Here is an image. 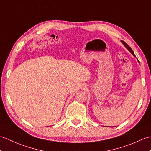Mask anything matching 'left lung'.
<instances>
[{"instance_id":"8db88e82","label":"left lung","mask_w":151,"mask_h":151,"mask_svg":"<svg viewBox=\"0 0 151 151\" xmlns=\"http://www.w3.org/2000/svg\"><path fill=\"white\" fill-rule=\"evenodd\" d=\"M121 42L122 43H123V44L124 45V47H126L127 48V49H128V50H129V51H130V52H131V53H132V55L134 56H135V54H134V52H133V50H132V49H131V48L129 46V45H128L126 43H125L124 42V41H121Z\"/></svg>"}]
</instances>
